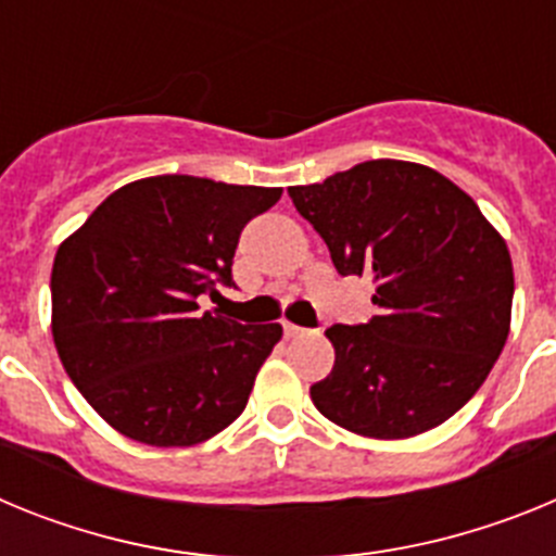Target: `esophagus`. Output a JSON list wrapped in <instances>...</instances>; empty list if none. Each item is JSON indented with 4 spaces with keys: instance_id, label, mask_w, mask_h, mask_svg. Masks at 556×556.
<instances>
[{
    "instance_id": "obj_1",
    "label": "esophagus",
    "mask_w": 556,
    "mask_h": 556,
    "mask_svg": "<svg viewBox=\"0 0 556 556\" xmlns=\"http://www.w3.org/2000/svg\"><path fill=\"white\" fill-rule=\"evenodd\" d=\"M283 333H287L289 339H294V337H303V333H308V331L301 326H294V323H283Z\"/></svg>"
}]
</instances>
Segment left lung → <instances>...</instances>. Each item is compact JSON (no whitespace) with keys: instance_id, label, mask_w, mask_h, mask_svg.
<instances>
[{"instance_id":"obj_1","label":"left lung","mask_w":556,"mask_h":556,"mask_svg":"<svg viewBox=\"0 0 556 556\" xmlns=\"http://www.w3.org/2000/svg\"><path fill=\"white\" fill-rule=\"evenodd\" d=\"M289 198L339 275L376 283L370 323L326 331L333 370L312 387L314 406L372 440L445 424L509 337L515 278L504 236L459 186L412 161H365L292 186Z\"/></svg>"}]
</instances>
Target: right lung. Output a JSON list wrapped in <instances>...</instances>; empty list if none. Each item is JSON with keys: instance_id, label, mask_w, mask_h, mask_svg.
Masks as SVG:
<instances>
[{"instance_id": "obj_1", "label": "right lung", "mask_w": 556, "mask_h": 556, "mask_svg": "<svg viewBox=\"0 0 556 556\" xmlns=\"http://www.w3.org/2000/svg\"><path fill=\"white\" fill-rule=\"evenodd\" d=\"M281 189L159 175L122 186L63 239L52 264L58 356L108 426L189 448L228 429L278 345V323L200 314L230 287L239 233Z\"/></svg>"}]
</instances>
